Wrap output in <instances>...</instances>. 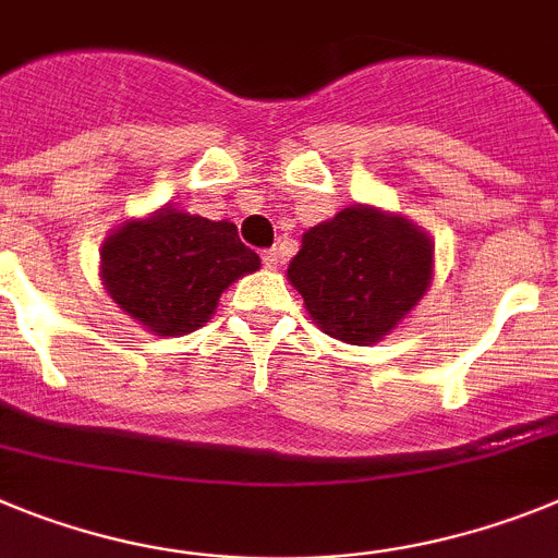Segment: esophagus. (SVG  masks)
Here are the masks:
<instances>
[{"instance_id": "1", "label": "esophagus", "mask_w": 558, "mask_h": 558, "mask_svg": "<svg viewBox=\"0 0 558 558\" xmlns=\"http://www.w3.org/2000/svg\"><path fill=\"white\" fill-rule=\"evenodd\" d=\"M260 260H264L266 269H278L280 252H278V250H264V255H260Z\"/></svg>"}]
</instances>
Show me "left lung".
<instances>
[{
  "mask_svg": "<svg viewBox=\"0 0 558 558\" xmlns=\"http://www.w3.org/2000/svg\"><path fill=\"white\" fill-rule=\"evenodd\" d=\"M286 275L323 333L373 345L433 283V241L399 213L351 205L303 232Z\"/></svg>",
  "mask_w": 558,
  "mask_h": 558,
  "instance_id": "1",
  "label": "left lung"
}]
</instances>
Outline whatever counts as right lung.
<instances>
[{"label": "right lung", "instance_id": "add662e5", "mask_svg": "<svg viewBox=\"0 0 558 558\" xmlns=\"http://www.w3.org/2000/svg\"><path fill=\"white\" fill-rule=\"evenodd\" d=\"M260 258L232 221L177 207L123 221L100 246L109 298L157 337H182L213 317L227 286L255 272Z\"/></svg>", "mask_w": 558, "mask_h": 558}]
</instances>
